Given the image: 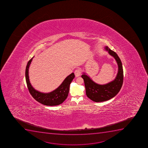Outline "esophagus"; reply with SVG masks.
<instances>
[{
    "label": "esophagus",
    "mask_w": 148,
    "mask_h": 148,
    "mask_svg": "<svg viewBox=\"0 0 148 148\" xmlns=\"http://www.w3.org/2000/svg\"><path fill=\"white\" fill-rule=\"evenodd\" d=\"M74 73H75V76L76 77H78L81 74V70L79 69H77L75 70V72H74Z\"/></svg>",
    "instance_id": "1"
}]
</instances>
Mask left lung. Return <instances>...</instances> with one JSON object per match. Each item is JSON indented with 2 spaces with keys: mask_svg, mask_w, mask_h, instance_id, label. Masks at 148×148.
<instances>
[{
  "mask_svg": "<svg viewBox=\"0 0 148 148\" xmlns=\"http://www.w3.org/2000/svg\"><path fill=\"white\" fill-rule=\"evenodd\" d=\"M105 49L114 57L118 64V71L115 79L108 84L101 85L94 82L85 73H83L82 75L84 82L87 96L95 102L107 101L113 98L119 92L123 85V72L121 61L117 53L108 46L105 47Z\"/></svg>",
  "mask_w": 148,
  "mask_h": 148,
  "instance_id": "8db88e82",
  "label": "left lung"
}]
</instances>
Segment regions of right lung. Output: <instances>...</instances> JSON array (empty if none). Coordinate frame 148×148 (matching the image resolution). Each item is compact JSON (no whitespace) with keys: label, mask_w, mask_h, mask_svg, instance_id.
Wrapping results in <instances>:
<instances>
[{"label":"right lung","mask_w":148,"mask_h":148,"mask_svg":"<svg viewBox=\"0 0 148 148\" xmlns=\"http://www.w3.org/2000/svg\"><path fill=\"white\" fill-rule=\"evenodd\" d=\"M33 57L28 62L25 69V79L30 93L36 101L44 105L57 106L62 104L68 96L70 84L75 78L74 73H72L69 75L61 84L54 91L48 93L40 92L33 87L29 79V67Z\"/></svg>","instance_id":"add662e5"}]
</instances>
